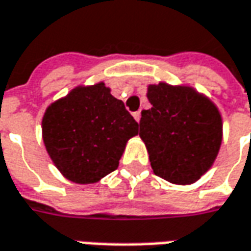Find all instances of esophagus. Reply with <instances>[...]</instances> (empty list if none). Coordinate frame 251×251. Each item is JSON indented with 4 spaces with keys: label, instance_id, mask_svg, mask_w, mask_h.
<instances>
[{
    "label": "esophagus",
    "instance_id": "esophagus-1",
    "mask_svg": "<svg viewBox=\"0 0 251 251\" xmlns=\"http://www.w3.org/2000/svg\"><path fill=\"white\" fill-rule=\"evenodd\" d=\"M132 116H134V119L139 123V120H141V112H135V113H132Z\"/></svg>",
    "mask_w": 251,
    "mask_h": 251
}]
</instances>
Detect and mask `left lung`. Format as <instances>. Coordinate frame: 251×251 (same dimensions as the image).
I'll return each mask as SVG.
<instances>
[{
    "instance_id": "1",
    "label": "left lung",
    "mask_w": 251,
    "mask_h": 251,
    "mask_svg": "<svg viewBox=\"0 0 251 251\" xmlns=\"http://www.w3.org/2000/svg\"><path fill=\"white\" fill-rule=\"evenodd\" d=\"M146 97L152 107L141 113L139 137L153 173L171 184H195L211 169L221 148L218 107L185 84H149Z\"/></svg>"
}]
</instances>
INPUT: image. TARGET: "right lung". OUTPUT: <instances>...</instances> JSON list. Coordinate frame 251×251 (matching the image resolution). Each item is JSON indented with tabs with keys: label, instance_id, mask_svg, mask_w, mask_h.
<instances>
[{
	"label": "right lung",
	"instance_id": "right-lung-1",
	"mask_svg": "<svg viewBox=\"0 0 251 251\" xmlns=\"http://www.w3.org/2000/svg\"><path fill=\"white\" fill-rule=\"evenodd\" d=\"M43 141L55 167L75 184H95L119 167L138 123L103 81L78 85L43 116Z\"/></svg>",
	"mask_w": 251,
	"mask_h": 251
}]
</instances>
